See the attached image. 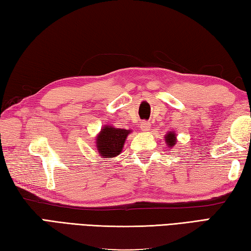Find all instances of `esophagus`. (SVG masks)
<instances>
[{
    "instance_id": "1",
    "label": "esophagus",
    "mask_w": 251,
    "mask_h": 251,
    "mask_svg": "<svg viewBox=\"0 0 251 251\" xmlns=\"http://www.w3.org/2000/svg\"><path fill=\"white\" fill-rule=\"evenodd\" d=\"M140 127H141V130H142V131H144V132H146V131H150V127H151V125L149 124V122H146V121H143V122H141V125H140Z\"/></svg>"
}]
</instances>
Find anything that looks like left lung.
<instances>
[{"mask_svg":"<svg viewBox=\"0 0 251 251\" xmlns=\"http://www.w3.org/2000/svg\"><path fill=\"white\" fill-rule=\"evenodd\" d=\"M164 138H165V142H166L167 146H169V149H172V148H174L175 145H176V143H177V134H176V132H175V131L167 132V133L164 135Z\"/></svg>","mask_w":251,"mask_h":251,"instance_id":"1","label":"left lung"}]
</instances>
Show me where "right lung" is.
Segmentation results:
<instances>
[{
	"instance_id": "obj_1",
	"label": "right lung",
	"mask_w": 251,
	"mask_h": 251,
	"mask_svg": "<svg viewBox=\"0 0 251 251\" xmlns=\"http://www.w3.org/2000/svg\"><path fill=\"white\" fill-rule=\"evenodd\" d=\"M132 130L105 126L96 136V149L101 158L117 157L122 152L126 140Z\"/></svg>"
}]
</instances>
